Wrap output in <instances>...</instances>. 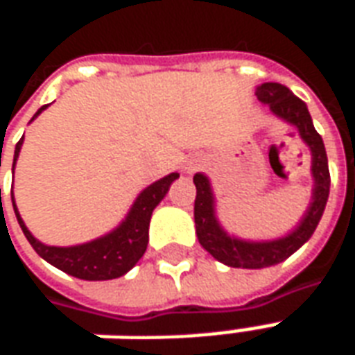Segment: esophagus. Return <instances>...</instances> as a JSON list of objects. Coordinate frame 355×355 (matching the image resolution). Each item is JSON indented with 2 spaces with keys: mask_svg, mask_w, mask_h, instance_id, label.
<instances>
[{
  "mask_svg": "<svg viewBox=\"0 0 355 355\" xmlns=\"http://www.w3.org/2000/svg\"><path fill=\"white\" fill-rule=\"evenodd\" d=\"M200 165H201L200 159H192V162H190V163H188V165H186V173H193V171L198 169Z\"/></svg>",
  "mask_w": 355,
  "mask_h": 355,
  "instance_id": "obj_1",
  "label": "esophagus"
}]
</instances>
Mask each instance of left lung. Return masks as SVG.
<instances>
[{"instance_id":"obj_1","label":"left lung","mask_w":355,"mask_h":355,"mask_svg":"<svg viewBox=\"0 0 355 355\" xmlns=\"http://www.w3.org/2000/svg\"><path fill=\"white\" fill-rule=\"evenodd\" d=\"M254 94L262 104H266L275 117L297 127L302 142L310 148L313 188L310 205L300 218V223L289 234L277 239L253 241V239L232 236L224 230L216 218V201L211 180L203 173L193 175V184L198 190L193 203V220H196V234L201 247L226 266L249 268V270L279 264L312 238L327 205L329 186H331L325 146L320 132L313 127L308 106L282 83H262L254 89Z\"/></svg>"}]
</instances>
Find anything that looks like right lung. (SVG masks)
Instances as JSON below:
<instances>
[{
  "label": "right lung",
  "instance_id": "add662e5",
  "mask_svg": "<svg viewBox=\"0 0 355 355\" xmlns=\"http://www.w3.org/2000/svg\"><path fill=\"white\" fill-rule=\"evenodd\" d=\"M49 104H45L35 112L32 117L42 114L43 110ZM22 140L15 148V159H12V171L19 159L20 148H22ZM178 178V173H171L167 177L155 180L154 184L144 188L142 192L137 196V200L129 209V213L121 223L117 224L116 228L108 234H104L101 238L81 243V245L72 247H55L45 245L40 239L32 236V232L28 230L26 224L20 216L17 203H15V196L11 190V200L15 215L19 220L20 228L24 232V236L30 241V245L34 247V251L43 261H47L58 270H62L68 275L80 277V279H87V282H104V279H116L121 277L129 270H131L137 262L142 259V254L146 251L148 245V228H150V218L154 209L159 205V201L167 196L169 186Z\"/></svg>",
  "mask_w": 355,
  "mask_h": 355
}]
</instances>
